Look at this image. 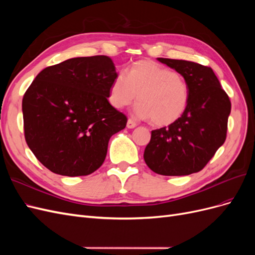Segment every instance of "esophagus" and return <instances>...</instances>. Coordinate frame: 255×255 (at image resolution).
<instances>
[{
	"instance_id": "34e87169",
	"label": "esophagus",
	"mask_w": 255,
	"mask_h": 255,
	"mask_svg": "<svg viewBox=\"0 0 255 255\" xmlns=\"http://www.w3.org/2000/svg\"><path fill=\"white\" fill-rule=\"evenodd\" d=\"M127 127H128V128H134L137 127V123H136L134 120H132V119H128V123H127Z\"/></svg>"
}]
</instances>
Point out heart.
<instances>
[{"mask_svg":"<svg viewBox=\"0 0 255 255\" xmlns=\"http://www.w3.org/2000/svg\"><path fill=\"white\" fill-rule=\"evenodd\" d=\"M189 96V84L182 75L155 61L138 60L128 68L127 76L122 72L115 75L109 101L115 109L121 110L137 98L138 117L161 128L181 119L187 110Z\"/></svg>","mask_w":255,"mask_h":255,"instance_id":"b5f03b06","label":"heart"}]
</instances>
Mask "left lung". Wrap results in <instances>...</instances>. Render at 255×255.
I'll list each match as a JSON object with an SVG mask.
<instances>
[{
  "label": "left lung",
  "mask_w": 255,
  "mask_h": 255,
  "mask_svg": "<svg viewBox=\"0 0 255 255\" xmlns=\"http://www.w3.org/2000/svg\"><path fill=\"white\" fill-rule=\"evenodd\" d=\"M179 72L190 88L181 119L154 129L146 144L145 164L157 174L188 175L206 166L226 141L231 101L212 68L194 61L157 58Z\"/></svg>",
  "instance_id": "left-lung-1"
}]
</instances>
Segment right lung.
<instances>
[{
  "instance_id": "1",
  "label": "right lung",
  "mask_w": 255,
  "mask_h": 255,
  "mask_svg": "<svg viewBox=\"0 0 255 255\" xmlns=\"http://www.w3.org/2000/svg\"><path fill=\"white\" fill-rule=\"evenodd\" d=\"M117 74L111 57H75L47 67L22 100L24 136L50 171L88 175L102 166L110 138L127 126V116L109 102Z\"/></svg>"
}]
</instances>
